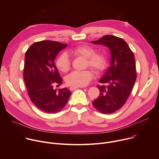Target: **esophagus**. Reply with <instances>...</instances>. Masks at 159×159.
<instances>
[{"mask_svg":"<svg viewBox=\"0 0 159 159\" xmlns=\"http://www.w3.org/2000/svg\"><path fill=\"white\" fill-rule=\"evenodd\" d=\"M78 88H81V87H76V86H70V90H71V91H73V90H76V89H78Z\"/></svg>","mask_w":159,"mask_h":159,"instance_id":"1","label":"esophagus"}]
</instances>
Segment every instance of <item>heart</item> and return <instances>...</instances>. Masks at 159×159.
I'll return each instance as SVG.
<instances>
[{"label":"heart","instance_id":"b5f03b06","mask_svg":"<svg viewBox=\"0 0 159 159\" xmlns=\"http://www.w3.org/2000/svg\"><path fill=\"white\" fill-rule=\"evenodd\" d=\"M68 54L76 57L86 58L85 66L90 67L93 72L98 75L105 69L107 65V57L103 52L95 51L94 47L88 44H81L69 50ZM56 66L60 71L67 73L70 67V61L65 53H62L57 59ZM93 73L90 69L75 70L66 77V82L69 86L83 87L92 80Z\"/></svg>","mask_w":159,"mask_h":159}]
</instances>
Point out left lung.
<instances>
[{"label": "left lung", "instance_id": "obj_1", "mask_svg": "<svg viewBox=\"0 0 159 159\" xmlns=\"http://www.w3.org/2000/svg\"><path fill=\"white\" fill-rule=\"evenodd\" d=\"M95 44L109 47L111 52V66L97 85L98 97L92 103L103 114H111L126 103L136 80L135 58L127 43L114 35H104Z\"/></svg>", "mask_w": 159, "mask_h": 159}]
</instances>
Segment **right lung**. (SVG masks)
Instances as JSON below:
<instances>
[{"mask_svg": "<svg viewBox=\"0 0 159 159\" xmlns=\"http://www.w3.org/2000/svg\"><path fill=\"white\" fill-rule=\"evenodd\" d=\"M67 47L56 41L43 40L33 43L26 52L23 78L31 101L41 111L56 114L66 105L71 94L66 88L54 90L62 80L54 61L59 52Z\"/></svg>", "mask_w": 159, "mask_h": 159, "instance_id": "right-lung-1", "label": "right lung"}]
</instances>
